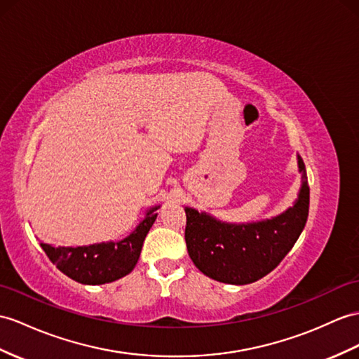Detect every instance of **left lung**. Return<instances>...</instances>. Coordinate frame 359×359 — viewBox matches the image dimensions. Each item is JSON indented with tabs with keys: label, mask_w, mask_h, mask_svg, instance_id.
Returning <instances> with one entry per match:
<instances>
[{
	"label": "left lung",
	"mask_w": 359,
	"mask_h": 359,
	"mask_svg": "<svg viewBox=\"0 0 359 359\" xmlns=\"http://www.w3.org/2000/svg\"><path fill=\"white\" fill-rule=\"evenodd\" d=\"M303 186L294 207L280 216L255 224H224L186 208V245L195 266L210 278L248 285L269 274L291 251L309 212V187L299 156Z\"/></svg>",
	"instance_id": "1"
}]
</instances>
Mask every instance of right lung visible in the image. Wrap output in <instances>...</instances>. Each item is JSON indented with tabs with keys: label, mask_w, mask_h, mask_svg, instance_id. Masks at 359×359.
Returning <instances> with one entry per match:
<instances>
[{
	"label": "right lung",
	"mask_w": 359,
	"mask_h": 359,
	"mask_svg": "<svg viewBox=\"0 0 359 359\" xmlns=\"http://www.w3.org/2000/svg\"><path fill=\"white\" fill-rule=\"evenodd\" d=\"M151 208L144 219L128 238L120 242L97 243L90 247H51L41 243L47 257L73 280L83 285H103L125 277L137 265L147 231L156 219Z\"/></svg>",
	"instance_id": "1"
}]
</instances>
